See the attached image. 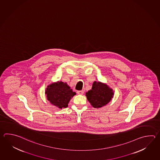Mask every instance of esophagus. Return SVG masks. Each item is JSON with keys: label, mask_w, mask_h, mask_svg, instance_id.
Here are the masks:
<instances>
[{"label": "esophagus", "mask_w": 160, "mask_h": 160, "mask_svg": "<svg viewBox=\"0 0 160 160\" xmlns=\"http://www.w3.org/2000/svg\"><path fill=\"white\" fill-rule=\"evenodd\" d=\"M77 93H78L79 95H82L84 93V91H78Z\"/></svg>", "instance_id": "esophagus-1"}]
</instances>
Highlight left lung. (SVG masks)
Wrapping results in <instances>:
<instances>
[{
	"label": "left lung",
	"mask_w": 160,
	"mask_h": 160,
	"mask_svg": "<svg viewBox=\"0 0 160 160\" xmlns=\"http://www.w3.org/2000/svg\"><path fill=\"white\" fill-rule=\"evenodd\" d=\"M113 95L112 89L100 82H94L92 89L86 93L88 101L95 108H101L107 104L113 98Z\"/></svg>",
	"instance_id": "8db88e82"
}]
</instances>
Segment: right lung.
Segmentation results:
<instances>
[{
  "label": "right lung",
  "instance_id": "add662e5",
  "mask_svg": "<svg viewBox=\"0 0 160 160\" xmlns=\"http://www.w3.org/2000/svg\"><path fill=\"white\" fill-rule=\"evenodd\" d=\"M48 100L59 108H67L71 98L76 95L67 83L58 82L48 86L46 91Z\"/></svg>",
  "mask_w": 160,
  "mask_h": 160
}]
</instances>
